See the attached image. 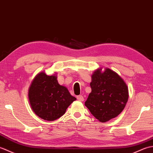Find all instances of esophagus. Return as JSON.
I'll list each match as a JSON object with an SVG mask.
<instances>
[{
  "mask_svg": "<svg viewBox=\"0 0 153 153\" xmlns=\"http://www.w3.org/2000/svg\"><path fill=\"white\" fill-rule=\"evenodd\" d=\"M76 98H77V100H79V101H83V100H84V98H83V97L82 95L77 96Z\"/></svg>",
  "mask_w": 153,
  "mask_h": 153,
  "instance_id": "1",
  "label": "esophagus"
}]
</instances>
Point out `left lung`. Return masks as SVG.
I'll use <instances>...</instances> for the list:
<instances>
[{
	"label": "left lung",
	"mask_w": 153,
	"mask_h": 153,
	"mask_svg": "<svg viewBox=\"0 0 153 153\" xmlns=\"http://www.w3.org/2000/svg\"><path fill=\"white\" fill-rule=\"evenodd\" d=\"M101 69L94 71L90 83L91 92L85 105L92 115L101 122H106L118 116L128 99L126 83L109 68L101 73Z\"/></svg>",
	"instance_id": "8db88e82"
}]
</instances>
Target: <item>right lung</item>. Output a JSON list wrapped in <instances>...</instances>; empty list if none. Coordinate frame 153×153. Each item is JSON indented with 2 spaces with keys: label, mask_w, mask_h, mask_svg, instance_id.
Masks as SVG:
<instances>
[{
  "label": "right lung",
  "mask_w": 153,
  "mask_h": 153,
  "mask_svg": "<svg viewBox=\"0 0 153 153\" xmlns=\"http://www.w3.org/2000/svg\"><path fill=\"white\" fill-rule=\"evenodd\" d=\"M29 100L35 114L41 118L53 121L64 115L76 97L66 87L60 85L55 76L45 72L37 75L29 89Z\"/></svg>",
  "instance_id": "obj_1"
}]
</instances>
